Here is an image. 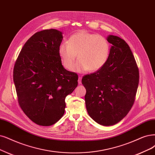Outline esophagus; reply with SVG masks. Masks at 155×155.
<instances>
[{"mask_svg": "<svg viewBox=\"0 0 155 155\" xmlns=\"http://www.w3.org/2000/svg\"><path fill=\"white\" fill-rule=\"evenodd\" d=\"M78 82L79 84H82V77L80 76L78 77Z\"/></svg>", "mask_w": 155, "mask_h": 155, "instance_id": "esophagus-1", "label": "esophagus"}]
</instances>
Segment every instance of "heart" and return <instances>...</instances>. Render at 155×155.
I'll list each match as a JSON object with an SVG mask.
<instances>
[{"instance_id": "obj_1", "label": "heart", "mask_w": 155, "mask_h": 155, "mask_svg": "<svg viewBox=\"0 0 155 155\" xmlns=\"http://www.w3.org/2000/svg\"><path fill=\"white\" fill-rule=\"evenodd\" d=\"M110 51V44L105 37L86 31L74 33L67 43L60 44L58 48L62 65L68 70L73 68L76 72L99 70L107 63ZM77 54L79 61L74 66Z\"/></svg>"}]
</instances>
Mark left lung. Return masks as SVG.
<instances>
[{
  "label": "left lung",
  "instance_id": "obj_1",
  "mask_svg": "<svg viewBox=\"0 0 155 155\" xmlns=\"http://www.w3.org/2000/svg\"><path fill=\"white\" fill-rule=\"evenodd\" d=\"M112 45L105 66L83 77L85 106L89 116L103 126L115 124L132 107L139 82V72L132 51L124 40L109 35Z\"/></svg>",
  "mask_w": 155,
  "mask_h": 155
}]
</instances>
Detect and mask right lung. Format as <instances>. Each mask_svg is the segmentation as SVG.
<instances>
[{
    "label": "right lung",
    "mask_w": 155,
    "mask_h": 155,
    "mask_svg": "<svg viewBox=\"0 0 155 155\" xmlns=\"http://www.w3.org/2000/svg\"><path fill=\"white\" fill-rule=\"evenodd\" d=\"M61 31L38 32L25 43L13 69L19 105L36 124L48 127L63 116L65 98L78 85V74L67 71L58 53Z\"/></svg>",
    "instance_id": "1"
}]
</instances>
